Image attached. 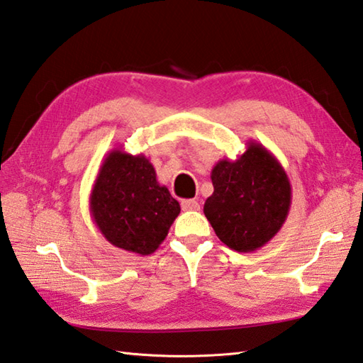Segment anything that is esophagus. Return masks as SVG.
Instances as JSON below:
<instances>
[{"mask_svg": "<svg viewBox=\"0 0 363 363\" xmlns=\"http://www.w3.org/2000/svg\"><path fill=\"white\" fill-rule=\"evenodd\" d=\"M182 211H199V203L196 199H184L181 203Z\"/></svg>", "mask_w": 363, "mask_h": 363, "instance_id": "esophagus-1", "label": "esophagus"}]
</instances>
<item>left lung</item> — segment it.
Masks as SVG:
<instances>
[{
    "label": "left lung",
    "mask_w": 363,
    "mask_h": 363,
    "mask_svg": "<svg viewBox=\"0 0 363 363\" xmlns=\"http://www.w3.org/2000/svg\"><path fill=\"white\" fill-rule=\"evenodd\" d=\"M213 194L204 215L228 248L252 252L279 233L291 206V186L281 162L264 145L250 140L235 160L212 168Z\"/></svg>",
    "instance_id": "left-lung-1"
}]
</instances>
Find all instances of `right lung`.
Listing matches in <instances>:
<instances>
[{"label": "right lung", "mask_w": 363, "mask_h": 363, "mask_svg": "<svg viewBox=\"0 0 363 363\" xmlns=\"http://www.w3.org/2000/svg\"><path fill=\"white\" fill-rule=\"evenodd\" d=\"M156 176L143 154L115 148L104 157L89 207L98 230L115 248L150 256L168 235L181 206Z\"/></svg>", "instance_id": "1"}]
</instances>
